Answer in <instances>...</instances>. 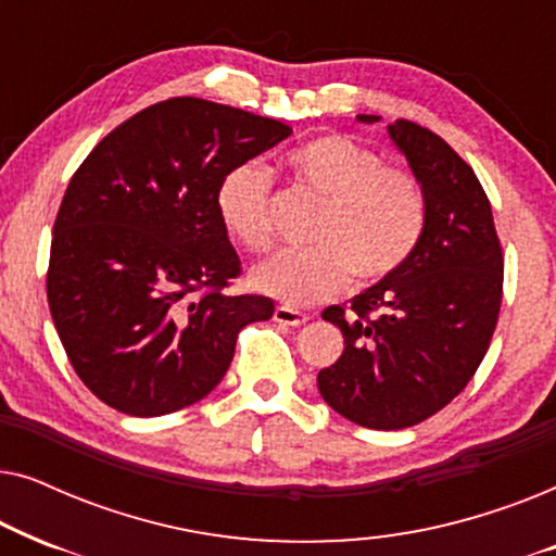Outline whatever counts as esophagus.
Returning <instances> with one entry per match:
<instances>
[{
  "label": "esophagus",
  "instance_id": "1",
  "mask_svg": "<svg viewBox=\"0 0 556 556\" xmlns=\"http://www.w3.org/2000/svg\"><path fill=\"white\" fill-rule=\"evenodd\" d=\"M273 321L283 324V326H301V324L308 321V316L303 314V311H299V308L278 306L276 314H273Z\"/></svg>",
  "mask_w": 556,
  "mask_h": 556
}]
</instances>
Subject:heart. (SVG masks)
<instances>
[{
  "mask_svg": "<svg viewBox=\"0 0 556 556\" xmlns=\"http://www.w3.org/2000/svg\"><path fill=\"white\" fill-rule=\"evenodd\" d=\"M286 166L293 185L324 210L308 232L314 248L283 250L255 265V291L308 306L346 288L352 273L362 283H379L405 268L428 225V202L413 174L344 134L306 141ZM270 204L273 179L255 162L232 166L217 181V219L242 248L270 245Z\"/></svg>",
  "mask_w": 556,
  "mask_h": 556,
  "instance_id": "obj_1",
  "label": "heart"
}]
</instances>
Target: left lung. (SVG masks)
I'll return each instance as SVG.
<instances>
[{
  "mask_svg": "<svg viewBox=\"0 0 556 556\" xmlns=\"http://www.w3.org/2000/svg\"><path fill=\"white\" fill-rule=\"evenodd\" d=\"M390 136L420 181L428 225L405 268L349 308L324 311L344 333V352L316 379L339 415L371 430L413 428L466 390L504 295V253L473 169L415 121H394Z\"/></svg>",
  "mask_w": 556,
  "mask_h": 556,
  "instance_id": "obj_1",
  "label": "left lung"
}]
</instances>
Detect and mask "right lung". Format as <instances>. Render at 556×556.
I'll list each match as a JSON object with an SVG mask.
<instances>
[{"instance_id": "right-lung-1", "label": "right lung", "mask_w": 556, "mask_h": 556, "mask_svg": "<svg viewBox=\"0 0 556 556\" xmlns=\"http://www.w3.org/2000/svg\"><path fill=\"white\" fill-rule=\"evenodd\" d=\"M293 134L276 118L169 98L124 121L73 174L52 227L48 303L83 384L156 417L215 390L238 333L273 316L230 295L240 257L215 210L223 174Z\"/></svg>"}]
</instances>
